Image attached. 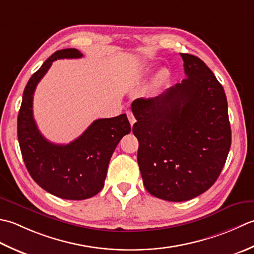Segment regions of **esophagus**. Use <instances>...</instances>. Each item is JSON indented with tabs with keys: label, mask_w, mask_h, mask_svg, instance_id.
I'll return each instance as SVG.
<instances>
[{
	"label": "esophagus",
	"mask_w": 254,
	"mask_h": 254,
	"mask_svg": "<svg viewBox=\"0 0 254 254\" xmlns=\"http://www.w3.org/2000/svg\"><path fill=\"white\" fill-rule=\"evenodd\" d=\"M127 116H128V120H129V122H130V125L132 126L134 123H136V118H134V116H133V114L130 112V111H127Z\"/></svg>",
	"instance_id": "esophagus-1"
}]
</instances>
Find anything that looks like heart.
<instances>
[{"mask_svg":"<svg viewBox=\"0 0 254 254\" xmlns=\"http://www.w3.org/2000/svg\"><path fill=\"white\" fill-rule=\"evenodd\" d=\"M163 76H164V73H160V74H159V77H160V79H162Z\"/></svg>","mask_w":254,"mask_h":254,"instance_id":"1","label":"heart"}]
</instances>
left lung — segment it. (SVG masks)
I'll return each instance as SVG.
<instances>
[{
    "mask_svg": "<svg viewBox=\"0 0 254 254\" xmlns=\"http://www.w3.org/2000/svg\"><path fill=\"white\" fill-rule=\"evenodd\" d=\"M186 77L131 111L138 165L148 192L169 201L206 192L224 168L231 146L224 87L204 61L181 54Z\"/></svg>",
    "mask_w": 254,
    "mask_h": 254,
    "instance_id": "left-lung-1",
    "label": "left lung"
}]
</instances>
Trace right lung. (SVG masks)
<instances>
[{"instance_id":"add662e5","label":"right lung","mask_w":254,"mask_h":254,"mask_svg":"<svg viewBox=\"0 0 254 254\" xmlns=\"http://www.w3.org/2000/svg\"><path fill=\"white\" fill-rule=\"evenodd\" d=\"M82 56L74 48L50 56L26 84L17 117L18 142L30 177L48 193L71 200L86 199L101 192L112 154L121 139L131 130L126 114L94 121L68 144L50 142L38 130L33 115L36 86L54 61Z\"/></svg>"}]
</instances>
